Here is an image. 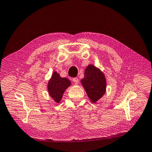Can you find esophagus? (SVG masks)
<instances>
[{
  "label": "esophagus",
  "mask_w": 152,
  "mask_h": 152,
  "mask_svg": "<svg viewBox=\"0 0 152 152\" xmlns=\"http://www.w3.org/2000/svg\"><path fill=\"white\" fill-rule=\"evenodd\" d=\"M72 81H73V82L76 85L78 83V79H77V77H74V78L72 79Z\"/></svg>",
  "instance_id": "34e87169"
}]
</instances>
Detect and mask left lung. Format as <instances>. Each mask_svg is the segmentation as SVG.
Masks as SVG:
<instances>
[{
	"label": "left lung",
	"mask_w": 152,
	"mask_h": 152,
	"mask_svg": "<svg viewBox=\"0 0 152 152\" xmlns=\"http://www.w3.org/2000/svg\"><path fill=\"white\" fill-rule=\"evenodd\" d=\"M81 83L92 103H96L106 92L105 76L100 69L92 65H88L85 69Z\"/></svg>",
	"instance_id": "obj_1"
}]
</instances>
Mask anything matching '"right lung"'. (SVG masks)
I'll return each instance as SVG.
<instances>
[{
	"instance_id": "1",
	"label": "right lung",
	"mask_w": 152,
	"mask_h": 152,
	"mask_svg": "<svg viewBox=\"0 0 152 152\" xmlns=\"http://www.w3.org/2000/svg\"><path fill=\"white\" fill-rule=\"evenodd\" d=\"M71 84L69 80L66 77H61L58 72H54L48 85L49 96L56 103H59L65 91L71 86Z\"/></svg>"
}]
</instances>
